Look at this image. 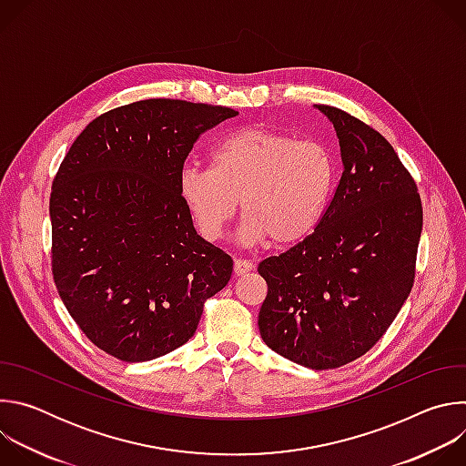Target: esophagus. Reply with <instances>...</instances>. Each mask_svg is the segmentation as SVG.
Here are the masks:
<instances>
[{
    "mask_svg": "<svg viewBox=\"0 0 466 466\" xmlns=\"http://www.w3.org/2000/svg\"><path fill=\"white\" fill-rule=\"evenodd\" d=\"M252 269H254V265L248 259H236L234 261V275H238V277H243Z\"/></svg>",
    "mask_w": 466,
    "mask_h": 466,
    "instance_id": "esophagus-1",
    "label": "esophagus"
}]
</instances>
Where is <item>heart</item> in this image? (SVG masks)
Instances as JSON below:
<instances>
[{
	"instance_id": "b5f03b06",
	"label": "heart",
	"mask_w": 466,
	"mask_h": 466,
	"mask_svg": "<svg viewBox=\"0 0 466 466\" xmlns=\"http://www.w3.org/2000/svg\"><path fill=\"white\" fill-rule=\"evenodd\" d=\"M334 178V158L324 146L295 142L268 127H243L212 149L210 169L182 167L178 193L207 241L225 236L239 203L245 241L291 247L319 227Z\"/></svg>"
}]
</instances>
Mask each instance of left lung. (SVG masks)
Here are the masks:
<instances>
[{
  "label": "left lung",
  "mask_w": 466,
  "mask_h": 466,
  "mask_svg": "<svg viewBox=\"0 0 466 466\" xmlns=\"http://www.w3.org/2000/svg\"><path fill=\"white\" fill-rule=\"evenodd\" d=\"M319 110L336 127L345 169L315 232L258 265L268 282L258 326L282 358L328 370L367 354L410 297L422 201L378 130L341 108Z\"/></svg>",
  "instance_id": "8db88e82"
}]
</instances>
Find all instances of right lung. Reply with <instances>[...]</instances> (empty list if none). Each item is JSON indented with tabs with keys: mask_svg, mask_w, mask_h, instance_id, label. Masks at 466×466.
Masks as SVG:
<instances>
[{
	"mask_svg": "<svg viewBox=\"0 0 466 466\" xmlns=\"http://www.w3.org/2000/svg\"><path fill=\"white\" fill-rule=\"evenodd\" d=\"M238 112L144 99L77 137L53 178L51 273L83 334L108 356L160 358L195 334L232 258L198 236L178 177L203 132Z\"/></svg>",
	"mask_w": 466,
	"mask_h": 466,
	"instance_id": "1",
	"label": "right lung"
}]
</instances>
